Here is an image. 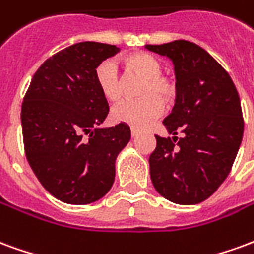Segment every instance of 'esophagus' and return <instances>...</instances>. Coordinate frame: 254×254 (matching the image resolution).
<instances>
[{"instance_id":"1","label":"esophagus","mask_w":254,"mask_h":254,"mask_svg":"<svg viewBox=\"0 0 254 254\" xmlns=\"http://www.w3.org/2000/svg\"><path fill=\"white\" fill-rule=\"evenodd\" d=\"M130 134H132V137H136L138 134L137 129H134V127H130Z\"/></svg>"}]
</instances>
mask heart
<instances>
[{"label":"heart","mask_w":254,"mask_h":254,"mask_svg":"<svg viewBox=\"0 0 254 254\" xmlns=\"http://www.w3.org/2000/svg\"><path fill=\"white\" fill-rule=\"evenodd\" d=\"M127 72L144 78L136 102H122L113 107L111 118L114 122L127 124L132 127H144L162 113V103L171 105L177 98V84L165 76L163 64L148 53L129 54L124 60ZM95 81L100 94L110 102H117L122 96V78L113 61L100 63L95 69Z\"/></svg>","instance_id":"heart-1"}]
</instances>
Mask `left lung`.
Segmentation results:
<instances>
[{
  "label": "left lung",
  "instance_id": "1",
  "mask_svg": "<svg viewBox=\"0 0 254 254\" xmlns=\"http://www.w3.org/2000/svg\"><path fill=\"white\" fill-rule=\"evenodd\" d=\"M145 49L170 58L177 78L176 105L163 121L174 137L155 136L151 181L169 201L198 204L223 184L238 154L244 134L240 95L229 73L196 43L180 39Z\"/></svg>",
  "mask_w": 254,
  "mask_h": 254
}]
</instances>
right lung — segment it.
I'll return each instance as SVG.
<instances>
[{
	"label": "right lung",
	"mask_w": 254,
	"mask_h": 254,
	"mask_svg": "<svg viewBox=\"0 0 254 254\" xmlns=\"http://www.w3.org/2000/svg\"><path fill=\"white\" fill-rule=\"evenodd\" d=\"M118 52L98 42L64 49L42 64L23 100L27 160L43 188L67 204H89L110 190L117 156L130 140L127 124L99 127L109 105L95 69Z\"/></svg>",
	"instance_id": "obj_1"
}]
</instances>
